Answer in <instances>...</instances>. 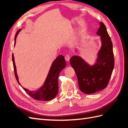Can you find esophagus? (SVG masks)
<instances>
[{
  "label": "esophagus",
  "instance_id": "obj_1",
  "mask_svg": "<svg viewBox=\"0 0 128 128\" xmlns=\"http://www.w3.org/2000/svg\"><path fill=\"white\" fill-rule=\"evenodd\" d=\"M65 60H66L67 61H69L70 60V55H66L65 56Z\"/></svg>",
  "mask_w": 128,
  "mask_h": 128
}]
</instances>
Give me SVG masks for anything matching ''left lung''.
<instances>
[{
  "mask_svg": "<svg viewBox=\"0 0 128 128\" xmlns=\"http://www.w3.org/2000/svg\"><path fill=\"white\" fill-rule=\"evenodd\" d=\"M99 24L100 26L96 34L100 36L102 46L98 52L96 63L90 65L78 55L70 59L71 66L76 74L79 88L85 94H92L104 89L114 68L112 43L104 23Z\"/></svg>",
  "mask_w": 128,
  "mask_h": 128,
  "instance_id": "1",
  "label": "left lung"
}]
</instances>
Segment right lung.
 <instances>
[{
  "label": "right lung",
  "instance_id": "right-lung-1",
  "mask_svg": "<svg viewBox=\"0 0 128 128\" xmlns=\"http://www.w3.org/2000/svg\"><path fill=\"white\" fill-rule=\"evenodd\" d=\"M21 30L22 29H20L16 34L14 37V46L17 36ZM12 62H13L16 79L18 84L21 86L19 82V80H18L14 54H12ZM66 62L65 61L64 56L62 55H59L52 63L48 76L41 88L38 90H36V91H31L29 90L23 88L22 86H21L31 97L36 99V100L43 101L51 100L53 99L58 94V75L60 74V72L66 67Z\"/></svg>",
  "mask_w": 128,
  "mask_h": 128
}]
</instances>
